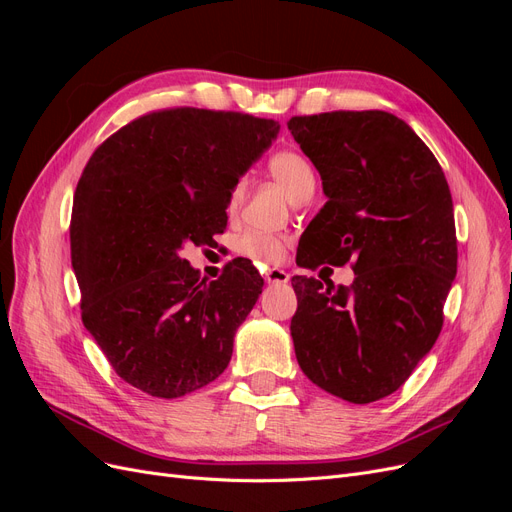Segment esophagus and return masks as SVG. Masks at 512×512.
<instances>
[{
    "label": "esophagus",
    "instance_id": "1",
    "mask_svg": "<svg viewBox=\"0 0 512 512\" xmlns=\"http://www.w3.org/2000/svg\"><path fill=\"white\" fill-rule=\"evenodd\" d=\"M290 275L284 269H269L265 271V282L267 284H288Z\"/></svg>",
    "mask_w": 512,
    "mask_h": 512
}]
</instances>
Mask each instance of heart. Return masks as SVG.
Instances as JSON below:
<instances>
[{
  "label": "heart",
  "mask_w": 512,
  "mask_h": 512,
  "mask_svg": "<svg viewBox=\"0 0 512 512\" xmlns=\"http://www.w3.org/2000/svg\"><path fill=\"white\" fill-rule=\"evenodd\" d=\"M269 173L271 177L282 185V190L292 200L299 192H303L309 185L316 183L314 168L309 164L305 156L299 151H277L269 160ZM247 183L245 179H239L230 188L228 194V209L235 211L245 196ZM237 254L243 258H250L256 265H275L282 262L286 256V239L265 235V232H245V235L237 241Z\"/></svg>",
  "instance_id": "obj_1"
}]
</instances>
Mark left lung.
<instances>
[{
  "mask_svg": "<svg viewBox=\"0 0 512 512\" xmlns=\"http://www.w3.org/2000/svg\"><path fill=\"white\" fill-rule=\"evenodd\" d=\"M327 203L305 230L301 267L354 260L352 286L292 277L299 367L327 393L371 404L395 393L442 331L457 275L451 190L404 119L384 111L292 117Z\"/></svg>",
  "mask_w": 512,
  "mask_h": 512,
  "instance_id": "8db88e82",
  "label": "left lung"
}]
</instances>
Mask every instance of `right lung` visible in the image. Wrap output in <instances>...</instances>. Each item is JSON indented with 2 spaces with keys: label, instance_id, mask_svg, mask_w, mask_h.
<instances>
[{
  "label": "right lung",
  "instance_id": "add662e5",
  "mask_svg": "<svg viewBox=\"0 0 512 512\" xmlns=\"http://www.w3.org/2000/svg\"><path fill=\"white\" fill-rule=\"evenodd\" d=\"M277 134L273 119L170 108L134 119L89 158L70 222L81 316L134 389L175 399L228 367L265 282L245 258L200 282L179 254L224 232L230 188Z\"/></svg>",
  "mask_w": 512,
  "mask_h": 512
}]
</instances>
